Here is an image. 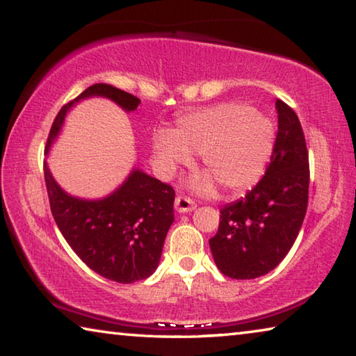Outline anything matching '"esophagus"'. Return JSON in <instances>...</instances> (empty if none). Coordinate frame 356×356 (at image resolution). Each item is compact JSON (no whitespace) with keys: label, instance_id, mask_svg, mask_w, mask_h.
I'll list each match as a JSON object with an SVG mask.
<instances>
[{"label":"esophagus","instance_id":"34e87169","mask_svg":"<svg viewBox=\"0 0 356 356\" xmlns=\"http://www.w3.org/2000/svg\"><path fill=\"white\" fill-rule=\"evenodd\" d=\"M174 207L179 213H188L191 210H195L196 204L193 202L190 197H185V196H177L176 201H174Z\"/></svg>","mask_w":356,"mask_h":356}]
</instances>
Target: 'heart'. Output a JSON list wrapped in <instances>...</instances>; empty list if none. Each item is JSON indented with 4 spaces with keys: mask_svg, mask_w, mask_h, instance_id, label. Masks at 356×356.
I'll return each instance as SVG.
<instances>
[{
    "mask_svg": "<svg viewBox=\"0 0 356 356\" xmlns=\"http://www.w3.org/2000/svg\"><path fill=\"white\" fill-rule=\"evenodd\" d=\"M273 141L272 122L251 106L218 104L180 118L171 135H155L152 152L165 176L190 163V155H201L210 177L195 180L193 188L210 195L215 182L227 193H237L261 176Z\"/></svg>",
    "mask_w": 356,
    "mask_h": 356,
    "instance_id": "heart-1",
    "label": "heart"
}]
</instances>
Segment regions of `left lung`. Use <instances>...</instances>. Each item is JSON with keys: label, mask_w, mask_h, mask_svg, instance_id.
<instances>
[{"label": "left lung", "mask_w": 356, "mask_h": 356, "mask_svg": "<svg viewBox=\"0 0 356 356\" xmlns=\"http://www.w3.org/2000/svg\"><path fill=\"white\" fill-rule=\"evenodd\" d=\"M278 134L262 179L246 196L220 210L209 240L216 267L232 280H254L273 270L297 238L308 209L309 159L298 116L276 100Z\"/></svg>", "instance_id": "left-lung-1"}]
</instances>
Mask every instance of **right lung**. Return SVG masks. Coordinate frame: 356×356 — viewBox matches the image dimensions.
<instances>
[{"instance_id":"obj_1","label":"right lung","mask_w":356,"mask_h":356,"mask_svg":"<svg viewBox=\"0 0 356 356\" xmlns=\"http://www.w3.org/2000/svg\"><path fill=\"white\" fill-rule=\"evenodd\" d=\"M88 97L111 99L125 111H135L141 102L111 84H92L59 110L45 152L56 140L67 111ZM44 172L53 218L70 248L89 268L120 284L146 280L155 272L174 221L176 193L171 185L134 170L110 196L89 201L67 195L53 179L47 161Z\"/></svg>"}]
</instances>
